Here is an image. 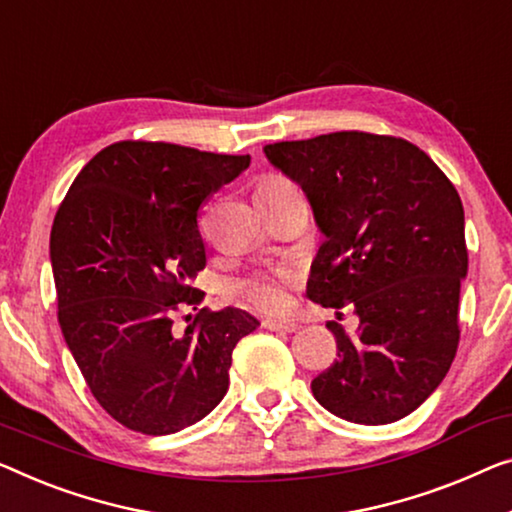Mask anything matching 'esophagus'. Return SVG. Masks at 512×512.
<instances>
[{
	"mask_svg": "<svg viewBox=\"0 0 512 512\" xmlns=\"http://www.w3.org/2000/svg\"><path fill=\"white\" fill-rule=\"evenodd\" d=\"M262 326L269 331H285V333H294L296 329H299V324L285 322V319H264Z\"/></svg>",
	"mask_w": 512,
	"mask_h": 512,
	"instance_id": "34e87169",
	"label": "esophagus"
}]
</instances>
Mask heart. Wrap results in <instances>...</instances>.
<instances>
[{"instance_id": "obj_1", "label": "heart", "mask_w": 512, "mask_h": 512, "mask_svg": "<svg viewBox=\"0 0 512 512\" xmlns=\"http://www.w3.org/2000/svg\"><path fill=\"white\" fill-rule=\"evenodd\" d=\"M294 188L285 177L280 174H269L259 183L257 193H280V190ZM294 276L289 271H273V273H253V276L234 278L227 282L225 294L227 299L259 312H271L278 315L289 305L287 287Z\"/></svg>"}]
</instances>
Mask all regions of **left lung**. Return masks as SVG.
<instances>
[{"label": "left lung", "instance_id": "8db88e82", "mask_svg": "<svg viewBox=\"0 0 512 512\" xmlns=\"http://www.w3.org/2000/svg\"><path fill=\"white\" fill-rule=\"evenodd\" d=\"M264 154L303 188L326 236L310 301L358 315L356 335L326 324L338 361L312 379V395L345 421H400L444 381L460 345V195L425 151L393 135L340 131Z\"/></svg>", "mask_w": 512, "mask_h": 512}]
</instances>
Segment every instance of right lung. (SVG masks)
Masks as SVG:
<instances>
[{"label":"right lung","instance_id":"obj_1","mask_svg":"<svg viewBox=\"0 0 512 512\" xmlns=\"http://www.w3.org/2000/svg\"><path fill=\"white\" fill-rule=\"evenodd\" d=\"M250 156L170 142L121 140L89 160L50 232L57 319L91 395L114 421L172 434L202 421L230 388L232 352L257 329L246 310H197L188 282L207 266L202 204L239 177Z\"/></svg>","mask_w":512,"mask_h":512}]
</instances>
